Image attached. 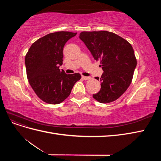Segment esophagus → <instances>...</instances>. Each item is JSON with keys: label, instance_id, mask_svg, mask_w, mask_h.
I'll list each match as a JSON object with an SVG mask.
<instances>
[{"label": "esophagus", "instance_id": "obj_1", "mask_svg": "<svg viewBox=\"0 0 161 161\" xmlns=\"http://www.w3.org/2000/svg\"><path fill=\"white\" fill-rule=\"evenodd\" d=\"M82 79L84 80H89L91 79V77L89 76H82Z\"/></svg>", "mask_w": 161, "mask_h": 161}]
</instances>
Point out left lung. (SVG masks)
<instances>
[{"instance_id":"obj_1","label":"left lung","mask_w":161,"mask_h":161,"mask_svg":"<svg viewBox=\"0 0 161 161\" xmlns=\"http://www.w3.org/2000/svg\"><path fill=\"white\" fill-rule=\"evenodd\" d=\"M79 38L85 43L103 70L99 79L101 90L92 95L101 103L113 102L130 85L137 60L130 43L117 34L107 31H82Z\"/></svg>"}]
</instances>
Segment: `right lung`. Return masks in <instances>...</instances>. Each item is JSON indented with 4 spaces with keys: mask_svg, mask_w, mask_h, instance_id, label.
<instances>
[{
    "mask_svg": "<svg viewBox=\"0 0 161 161\" xmlns=\"http://www.w3.org/2000/svg\"><path fill=\"white\" fill-rule=\"evenodd\" d=\"M76 35L70 31L47 34L34 42L25 56L29 83L39 98L47 103L56 105L64 101L80 79L79 73L68 75L59 69L65 43Z\"/></svg>",
    "mask_w": 161,
    "mask_h": 161,
    "instance_id": "right-lung-1",
    "label": "right lung"
}]
</instances>
